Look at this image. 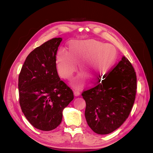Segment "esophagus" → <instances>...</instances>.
Segmentation results:
<instances>
[{"instance_id":"34e87169","label":"esophagus","mask_w":153,"mask_h":153,"mask_svg":"<svg viewBox=\"0 0 153 153\" xmlns=\"http://www.w3.org/2000/svg\"><path fill=\"white\" fill-rule=\"evenodd\" d=\"M73 92H74V95H75V96H78L80 94V91L78 90V89H74Z\"/></svg>"}]
</instances>
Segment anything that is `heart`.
<instances>
[{
  "label": "heart",
  "instance_id": "heart-1",
  "mask_svg": "<svg viewBox=\"0 0 153 153\" xmlns=\"http://www.w3.org/2000/svg\"><path fill=\"white\" fill-rule=\"evenodd\" d=\"M116 58L117 50L112 45H105L93 39L73 41L69 45L68 52L61 49L57 53V71L64 79H69L76 71V63H78L80 70L85 75H96V77H98L110 71ZM86 82V76L81 73L74 78L71 84L74 87L80 88Z\"/></svg>",
  "mask_w": 153,
  "mask_h": 153
}]
</instances>
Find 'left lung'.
I'll return each instance as SVG.
<instances>
[{
  "label": "left lung",
  "mask_w": 153,
  "mask_h": 153,
  "mask_svg": "<svg viewBox=\"0 0 153 153\" xmlns=\"http://www.w3.org/2000/svg\"><path fill=\"white\" fill-rule=\"evenodd\" d=\"M137 76L129 60L121 61L99 80L93 88L82 93L86 103L85 117L92 130L106 135L126 121L135 102Z\"/></svg>",
  "instance_id": "1"
}]
</instances>
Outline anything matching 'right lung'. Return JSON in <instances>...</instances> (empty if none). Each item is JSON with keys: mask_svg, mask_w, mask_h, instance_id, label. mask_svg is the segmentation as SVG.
<instances>
[{"mask_svg": "<svg viewBox=\"0 0 153 153\" xmlns=\"http://www.w3.org/2000/svg\"><path fill=\"white\" fill-rule=\"evenodd\" d=\"M62 40L53 38L32 51L18 77L22 112L32 126L42 131H51L61 124L64 108L74 98L57 71L56 54Z\"/></svg>", "mask_w": 153, "mask_h": 153, "instance_id": "1", "label": "right lung"}]
</instances>
